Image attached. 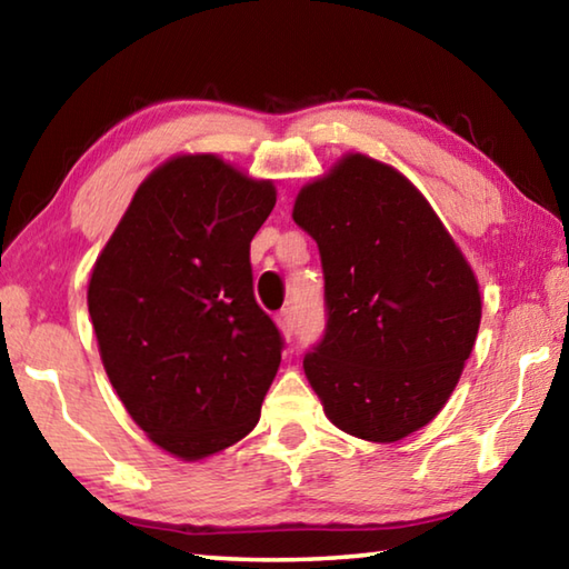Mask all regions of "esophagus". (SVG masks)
<instances>
[{
    "mask_svg": "<svg viewBox=\"0 0 569 569\" xmlns=\"http://www.w3.org/2000/svg\"><path fill=\"white\" fill-rule=\"evenodd\" d=\"M278 331H281L286 341H293V336H296L293 311H281V316H278Z\"/></svg>",
    "mask_w": 569,
    "mask_h": 569,
    "instance_id": "esophagus-1",
    "label": "esophagus"
}]
</instances>
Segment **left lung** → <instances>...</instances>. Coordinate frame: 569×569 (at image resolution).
Wrapping results in <instances>:
<instances>
[{"mask_svg":"<svg viewBox=\"0 0 569 569\" xmlns=\"http://www.w3.org/2000/svg\"><path fill=\"white\" fill-rule=\"evenodd\" d=\"M293 220L321 250L329 326L303 359L333 427L393 445L437 417L481 321L477 276L413 182L346 152L298 190Z\"/></svg>","mask_w":569,"mask_h":569,"instance_id":"obj_1","label":"left lung"}]
</instances>
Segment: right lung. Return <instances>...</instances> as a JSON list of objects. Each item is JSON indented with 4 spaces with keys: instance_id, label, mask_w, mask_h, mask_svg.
Listing matches in <instances>:
<instances>
[{
    "instance_id": "obj_1",
    "label": "right lung",
    "mask_w": 569,
    "mask_h": 569,
    "mask_svg": "<svg viewBox=\"0 0 569 569\" xmlns=\"http://www.w3.org/2000/svg\"><path fill=\"white\" fill-rule=\"evenodd\" d=\"M273 206V180L180 152L140 182L92 266L88 308L112 389L182 461L250 435L281 366L250 276V240Z\"/></svg>"
}]
</instances>
